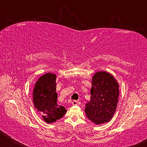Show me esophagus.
I'll use <instances>...</instances> for the list:
<instances>
[{
  "label": "esophagus",
  "instance_id": "1",
  "mask_svg": "<svg viewBox=\"0 0 147 147\" xmlns=\"http://www.w3.org/2000/svg\"><path fill=\"white\" fill-rule=\"evenodd\" d=\"M72 104H73V106L77 105V104H78V102H77L76 100H73V102H72Z\"/></svg>",
  "mask_w": 147,
  "mask_h": 147
}]
</instances>
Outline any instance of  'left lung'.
Listing matches in <instances>:
<instances>
[{"mask_svg": "<svg viewBox=\"0 0 147 147\" xmlns=\"http://www.w3.org/2000/svg\"><path fill=\"white\" fill-rule=\"evenodd\" d=\"M119 87L115 78L109 73L98 71L94 73L92 78L91 100L85 108L89 120L96 124L111 120L118 103Z\"/></svg>", "mask_w": 147, "mask_h": 147, "instance_id": "8db88e82", "label": "left lung"}]
</instances>
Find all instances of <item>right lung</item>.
Masks as SVG:
<instances>
[{"label":"right lung","mask_w":147,"mask_h":147,"mask_svg":"<svg viewBox=\"0 0 147 147\" xmlns=\"http://www.w3.org/2000/svg\"><path fill=\"white\" fill-rule=\"evenodd\" d=\"M56 74L42 75L35 84L33 102L37 111L47 123H53L63 117L67 110L57 104Z\"/></svg>","instance_id":"1"}]
</instances>
